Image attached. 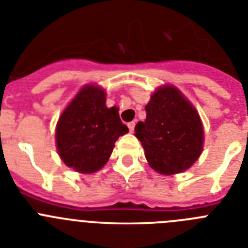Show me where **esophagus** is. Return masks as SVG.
Listing matches in <instances>:
<instances>
[{"label":"esophagus","instance_id":"34e87169","mask_svg":"<svg viewBox=\"0 0 248 248\" xmlns=\"http://www.w3.org/2000/svg\"><path fill=\"white\" fill-rule=\"evenodd\" d=\"M128 128H129V130H130V133H133V131H134V128H135V122L129 123Z\"/></svg>","mask_w":248,"mask_h":248}]
</instances>
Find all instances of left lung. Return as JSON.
<instances>
[{"label": "left lung", "mask_w": 248, "mask_h": 248, "mask_svg": "<svg viewBox=\"0 0 248 248\" xmlns=\"http://www.w3.org/2000/svg\"><path fill=\"white\" fill-rule=\"evenodd\" d=\"M145 122L135 126V137L155 171L181 172L199 159L203 130L198 111L175 87L166 85L151 95Z\"/></svg>", "instance_id": "8db88e82"}]
</instances>
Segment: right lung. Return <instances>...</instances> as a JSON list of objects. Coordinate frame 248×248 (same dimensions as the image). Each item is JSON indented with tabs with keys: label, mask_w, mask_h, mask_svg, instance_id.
Returning <instances> with one entry per match:
<instances>
[{
	"label": "right lung",
	"mask_w": 248,
	"mask_h": 248,
	"mask_svg": "<svg viewBox=\"0 0 248 248\" xmlns=\"http://www.w3.org/2000/svg\"><path fill=\"white\" fill-rule=\"evenodd\" d=\"M128 131L118 108H107L104 91L87 85L59 118L56 130L59 156L78 172L98 171L108 161L115 141Z\"/></svg>",
	"instance_id": "right-lung-1"
}]
</instances>
